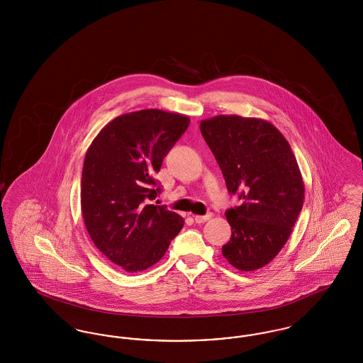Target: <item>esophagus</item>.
<instances>
[{
    "instance_id": "esophagus-1",
    "label": "esophagus",
    "mask_w": 363,
    "mask_h": 363,
    "mask_svg": "<svg viewBox=\"0 0 363 363\" xmlns=\"http://www.w3.org/2000/svg\"><path fill=\"white\" fill-rule=\"evenodd\" d=\"M211 218H212L211 213H207V215H196L194 220H196V223H204V222L209 220Z\"/></svg>"
}]
</instances>
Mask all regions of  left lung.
Listing matches in <instances>:
<instances>
[{
  "label": "left lung",
  "instance_id": "8db88e82",
  "mask_svg": "<svg viewBox=\"0 0 363 363\" xmlns=\"http://www.w3.org/2000/svg\"><path fill=\"white\" fill-rule=\"evenodd\" d=\"M200 130L241 206L225 212L231 238L225 259L242 272L275 259L289 241L303 206L305 185L291 147L271 122L216 116Z\"/></svg>",
  "mask_w": 363,
  "mask_h": 363
}]
</instances>
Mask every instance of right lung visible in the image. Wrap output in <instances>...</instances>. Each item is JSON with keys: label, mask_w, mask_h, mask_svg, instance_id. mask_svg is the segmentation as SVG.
<instances>
[{"label": "right lung", "mask_w": 363, "mask_h": 363, "mask_svg": "<svg viewBox=\"0 0 363 363\" xmlns=\"http://www.w3.org/2000/svg\"><path fill=\"white\" fill-rule=\"evenodd\" d=\"M189 117L157 108L108 122L86 150L82 213L86 231L107 259L126 272L152 267L184 227V218L148 204L163 157L189 126Z\"/></svg>", "instance_id": "1"}]
</instances>
